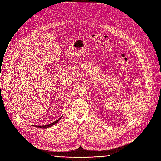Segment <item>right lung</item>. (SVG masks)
Instances as JSON below:
<instances>
[{"instance_id":"right-lung-1","label":"right lung","mask_w":161,"mask_h":161,"mask_svg":"<svg viewBox=\"0 0 161 161\" xmlns=\"http://www.w3.org/2000/svg\"><path fill=\"white\" fill-rule=\"evenodd\" d=\"M62 117H61L59 119H58L56 121L51 123V124H47V125H35V127H39V128H48V127H50L51 126L54 125L56 123H57L59 120H60V119H61Z\"/></svg>"}]
</instances>
